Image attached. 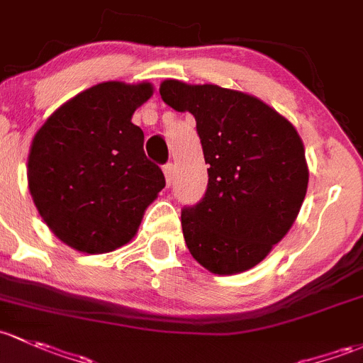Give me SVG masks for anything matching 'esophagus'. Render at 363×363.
<instances>
[{"mask_svg":"<svg viewBox=\"0 0 363 363\" xmlns=\"http://www.w3.org/2000/svg\"><path fill=\"white\" fill-rule=\"evenodd\" d=\"M163 174H165L167 186H170L172 181H174V165H172V163H167V165L163 167Z\"/></svg>","mask_w":363,"mask_h":363,"instance_id":"34e87169","label":"esophagus"}]
</instances>
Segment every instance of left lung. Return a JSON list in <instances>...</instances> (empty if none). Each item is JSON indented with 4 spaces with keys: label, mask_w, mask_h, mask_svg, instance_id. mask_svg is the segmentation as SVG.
Masks as SVG:
<instances>
[{
    "label": "left lung",
    "mask_w": 363,
    "mask_h": 363,
    "mask_svg": "<svg viewBox=\"0 0 363 363\" xmlns=\"http://www.w3.org/2000/svg\"><path fill=\"white\" fill-rule=\"evenodd\" d=\"M163 102L191 113L208 163L203 200L182 211L189 252L213 274L254 268L292 228L308 189L296 127L245 91L165 79Z\"/></svg>",
    "instance_id": "1"
}]
</instances>
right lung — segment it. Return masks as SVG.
I'll return each instance as SVG.
<instances>
[{
	"instance_id": "right-lung-1",
	"label": "right lung",
	"mask_w": 363,
	"mask_h": 363,
	"mask_svg": "<svg viewBox=\"0 0 363 363\" xmlns=\"http://www.w3.org/2000/svg\"><path fill=\"white\" fill-rule=\"evenodd\" d=\"M152 85L104 82L83 90L34 133L28 184L53 235L83 254L113 252L135 236L144 212L165 188L132 123Z\"/></svg>"
}]
</instances>
